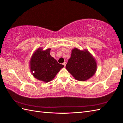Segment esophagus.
I'll use <instances>...</instances> for the list:
<instances>
[{
	"mask_svg": "<svg viewBox=\"0 0 123 123\" xmlns=\"http://www.w3.org/2000/svg\"><path fill=\"white\" fill-rule=\"evenodd\" d=\"M66 64H67V63H66V62H63V65H64V67H65V66H66Z\"/></svg>",
	"mask_w": 123,
	"mask_h": 123,
	"instance_id": "1",
	"label": "esophagus"
}]
</instances>
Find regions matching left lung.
Here are the masks:
<instances>
[{
	"label": "left lung",
	"mask_w": 123,
	"mask_h": 123,
	"mask_svg": "<svg viewBox=\"0 0 123 123\" xmlns=\"http://www.w3.org/2000/svg\"><path fill=\"white\" fill-rule=\"evenodd\" d=\"M66 68L75 80L86 81L92 77L97 70V62L87 49L77 48L71 50V54Z\"/></svg>",
	"instance_id": "8db88e82"
}]
</instances>
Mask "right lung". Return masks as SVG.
Masks as SVG:
<instances>
[{
	"label": "right lung",
	"mask_w": 123,
	"mask_h": 123,
	"mask_svg": "<svg viewBox=\"0 0 123 123\" xmlns=\"http://www.w3.org/2000/svg\"><path fill=\"white\" fill-rule=\"evenodd\" d=\"M50 48H38L33 53L30 61V68L35 79L45 83L50 82L64 67L50 55Z\"/></svg>",
	"instance_id": "right-lung-1"
}]
</instances>
